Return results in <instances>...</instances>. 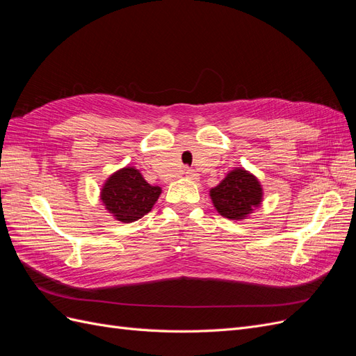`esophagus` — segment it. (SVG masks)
Wrapping results in <instances>:
<instances>
[{
  "label": "esophagus",
  "mask_w": 356,
  "mask_h": 356,
  "mask_svg": "<svg viewBox=\"0 0 356 356\" xmlns=\"http://www.w3.org/2000/svg\"><path fill=\"white\" fill-rule=\"evenodd\" d=\"M184 175H186V177H188V178H193V177H195V174H193V170H190V169H186V170H184Z\"/></svg>",
  "instance_id": "esophagus-1"
}]
</instances>
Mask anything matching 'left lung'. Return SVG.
<instances>
[{"label": "left lung", "instance_id": "1", "mask_svg": "<svg viewBox=\"0 0 356 356\" xmlns=\"http://www.w3.org/2000/svg\"><path fill=\"white\" fill-rule=\"evenodd\" d=\"M215 209L229 220H243L261 204L263 188L258 179L245 169L229 172L217 187L211 188Z\"/></svg>", "mask_w": 356, "mask_h": 356}]
</instances>
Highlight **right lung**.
<instances>
[{
  "label": "right lung",
  "instance_id": "1",
  "mask_svg": "<svg viewBox=\"0 0 356 356\" xmlns=\"http://www.w3.org/2000/svg\"><path fill=\"white\" fill-rule=\"evenodd\" d=\"M161 188L152 186L135 168H123L106 179L101 190V200L105 209L115 220L134 222L152 211Z\"/></svg>",
  "mask_w": 356,
  "mask_h": 356
}]
</instances>
